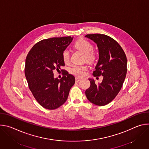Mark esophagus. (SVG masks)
I'll list each match as a JSON object with an SVG mask.
<instances>
[{"mask_svg":"<svg viewBox=\"0 0 149 149\" xmlns=\"http://www.w3.org/2000/svg\"><path fill=\"white\" fill-rule=\"evenodd\" d=\"M81 79V78H79V77H76L75 78V82H78Z\"/></svg>","mask_w":149,"mask_h":149,"instance_id":"obj_1","label":"esophagus"}]
</instances>
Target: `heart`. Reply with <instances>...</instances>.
Masks as SVG:
<instances>
[{
    "label": "heart",
    "mask_w": 149,
    "mask_h": 149,
    "mask_svg": "<svg viewBox=\"0 0 149 149\" xmlns=\"http://www.w3.org/2000/svg\"><path fill=\"white\" fill-rule=\"evenodd\" d=\"M75 47L84 54L85 58L87 61L93 62L95 60V54L93 51L94 47L89 41L84 39H79L75 42ZM62 59L65 63L69 61L70 51L68 49H66L63 51ZM88 67L85 65H74L70 68V71L75 75L81 77L84 75Z\"/></svg>",
    "instance_id": "b5f03b06"
}]
</instances>
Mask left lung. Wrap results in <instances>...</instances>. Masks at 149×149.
Masks as SVG:
<instances>
[{"label": "left lung", "mask_w": 149, "mask_h": 149, "mask_svg": "<svg viewBox=\"0 0 149 149\" xmlns=\"http://www.w3.org/2000/svg\"><path fill=\"white\" fill-rule=\"evenodd\" d=\"M85 36L94 41L98 48L99 59L93 75L103 77L102 82L98 84L94 79H88L91 85L86 95L93 104L105 105L115 98L123 86L127 74L126 55L117 42L107 35L96 33Z\"/></svg>", "instance_id": "obj_1"}]
</instances>
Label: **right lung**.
I'll list each match as a JSON object with an SVG mask.
<instances>
[{
  "mask_svg": "<svg viewBox=\"0 0 149 149\" xmlns=\"http://www.w3.org/2000/svg\"><path fill=\"white\" fill-rule=\"evenodd\" d=\"M73 38L42 40L32 48L26 56L25 74L29 88L38 102L46 109L54 110L64 104L75 83L74 75L65 70L60 79L54 78L53 72L65 65L62 52Z\"/></svg>",
  "mask_w": 149,
  "mask_h": 149,
  "instance_id": "right-lung-1",
  "label": "right lung"
}]
</instances>
